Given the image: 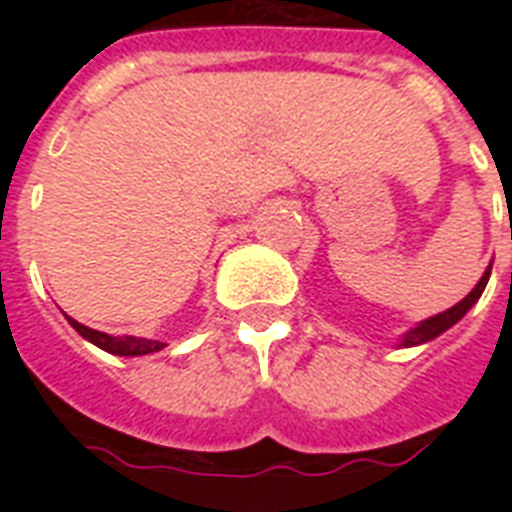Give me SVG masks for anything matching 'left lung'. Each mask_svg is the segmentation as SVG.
<instances>
[{
  "label": "left lung",
  "instance_id": "obj_1",
  "mask_svg": "<svg viewBox=\"0 0 512 512\" xmlns=\"http://www.w3.org/2000/svg\"><path fill=\"white\" fill-rule=\"evenodd\" d=\"M489 273H492V268H486V273L481 276V281L476 284V289H473V292H470L465 300H460V303L454 305V308H449V311H444V313H438V316H433V319L422 321V324H417L414 329H409V332L404 335V345H422V342L433 340V337H438L449 327H454V324H457V321H460L462 316H465V313L473 308V305H476V300L486 289Z\"/></svg>",
  "mask_w": 512,
  "mask_h": 512
}]
</instances>
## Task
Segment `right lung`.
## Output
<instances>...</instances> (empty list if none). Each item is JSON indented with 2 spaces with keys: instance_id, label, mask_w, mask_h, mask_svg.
Segmentation results:
<instances>
[{
  "instance_id": "obj_1",
  "label": "right lung",
  "mask_w": 512,
  "mask_h": 512,
  "mask_svg": "<svg viewBox=\"0 0 512 512\" xmlns=\"http://www.w3.org/2000/svg\"><path fill=\"white\" fill-rule=\"evenodd\" d=\"M68 324H71V327H74L84 340H90L92 345H98V348L108 350V353H114V356H146V353H154V350L164 348V342H156V340H143V337H130V335L111 337L106 335V332H95V329L84 327V324H79V321L74 319H68Z\"/></svg>"
}]
</instances>
